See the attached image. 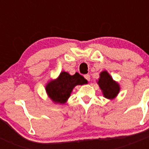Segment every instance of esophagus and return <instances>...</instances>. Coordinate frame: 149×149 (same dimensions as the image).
<instances>
[{
  "label": "esophagus",
  "instance_id": "obj_1",
  "mask_svg": "<svg viewBox=\"0 0 149 149\" xmlns=\"http://www.w3.org/2000/svg\"><path fill=\"white\" fill-rule=\"evenodd\" d=\"M84 77H85L88 81H90V75H89V74H85V75H84Z\"/></svg>",
  "mask_w": 149,
  "mask_h": 149
}]
</instances>
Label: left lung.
<instances>
[{"label": "left lung", "mask_w": 149, "mask_h": 149, "mask_svg": "<svg viewBox=\"0 0 149 149\" xmlns=\"http://www.w3.org/2000/svg\"><path fill=\"white\" fill-rule=\"evenodd\" d=\"M97 84L101 89L104 98L109 100H113L120 92V85L118 82L114 81L108 72L102 71L99 74V78Z\"/></svg>", "instance_id": "obj_1"}]
</instances>
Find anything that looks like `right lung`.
<instances>
[{
  "instance_id": "add662e5",
  "label": "right lung",
  "mask_w": 149,
  "mask_h": 149,
  "mask_svg": "<svg viewBox=\"0 0 149 149\" xmlns=\"http://www.w3.org/2000/svg\"><path fill=\"white\" fill-rule=\"evenodd\" d=\"M88 81L80 74L76 72L71 75L66 72H62L54 80H50L45 85V91L50 99L54 104H64L77 85L86 84Z\"/></svg>"
}]
</instances>
